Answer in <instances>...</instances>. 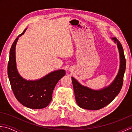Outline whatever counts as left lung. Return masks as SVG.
I'll return each instance as SVG.
<instances>
[{
	"mask_svg": "<svg viewBox=\"0 0 132 132\" xmlns=\"http://www.w3.org/2000/svg\"><path fill=\"white\" fill-rule=\"evenodd\" d=\"M112 39L118 46L120 66L118 74L110 86L99 91L92 90L82 86L74 78H71L75 99L78 106L80 108L89 110H99L109 104L121 90L126 68V60L120 42L116 37Z\"/></svg>",
	"mask_w": 132,
	"mask_h": 132,
	"instance_id": "left-lung-1",
	"label": "left lung"
}]
</instances>
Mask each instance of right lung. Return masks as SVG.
Returning <instances> with one entry per match:
<instances>
[{"mask_svg":"<svg viewBox=\"0 0 132 132\" xmlns=\"http://www.w3.org/2000/svg\"><path fill=\"white\" fill-rule=\"evenodd\" d=\"M25 29L15 40L11 47L8 63V75L11 88L16 99L22 105L32 109H41L49 104L55 85L65 75L63 70L55 71L42 79L29 81L24 79L18 73L16 67L15 46L19 36L24 34Z\"/></svg>","mask_w":132,"mask_h":132,"instance_id":"obj_1","label":"right lung"}]
</instances>
